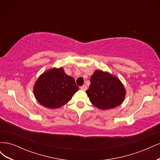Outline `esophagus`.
Segmentation results:
<instances>
[{
	"label": "esophagus",
	"mask_w": 160,
	"mask_h": 160,
	"mask_svg": "<svg viewBox=\"0 0 160 160\" xmlns=\"http://www.w3.org/2000/svg\"><path fill=\"white\" fill-rule=\"evenodd\" d=\"M80 89H81V90H83V91H86L87 89H88V88H87L86 85H83V86L81 87Z\"/></svg>",
	"instance_id": "obj_1"
}]
</instances>
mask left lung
Instances as JSON below:
<instances>
[{
	"mask_svg": "<svg viewBox=\"0 0 160 160\" xmlns=\"http://www.w3.org/2000/svg\"><path fill=\"white\" fill-rule=\"evenodd\" d=\"M90 81L86 93L95 107L107 110L118 107L123 103L126 91L118 77L108 72L96 70Z\"/></svg>",
	"mask_w": 160,
	"mask_h": 160,
	"instance_id": "8db88e82",
	"label": "left lung"
}]
</instances>
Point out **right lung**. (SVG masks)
<instances>
[{"label": "right lung", "instance_id": "1", "mask_svg": "<svg viewBox=\"0 0 160 160\" xmlns=\"http://www.w3.org/2000/svg\"><path fill=\"white\" fill-rule=\"evenodd\" d=\"M79 90L73 77L62 68H52L39 76L34 85V95L45 108L57 109L65 105Z\"/></svg>", "mask_w": 160, "mask_h": 160}]
</instances>
